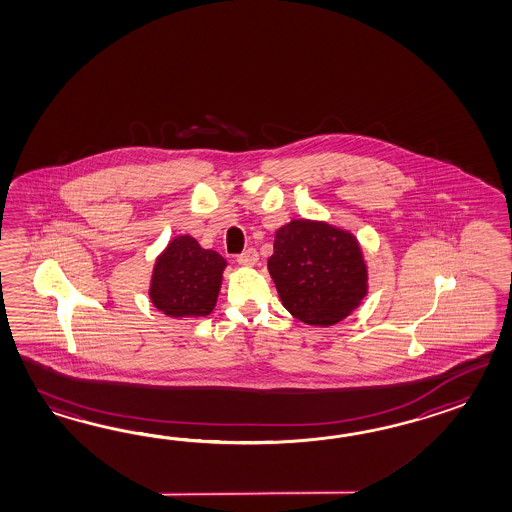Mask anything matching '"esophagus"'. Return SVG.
Here are the masks:
<instances>
[{"instance_id":"1","label":"esophagus","mask_w":512,"mask_h":512,"mask_svg":"<svg viewBox=\"0 0 512 512\" xmlns=\"http://www.w3.org/2000/svg\"><path fill=\"white\" fill-rule=\"evenodd\" d=\"M258 260H260V256H258L256 249H247L238 256V263L243 267H252V265H256Z\"/></svg>"}]
</instances>
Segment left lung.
Listing matches in <instances>:
<instances>
[{
    "instance_id": "obj_1",
    "label": "left lung",
    "mask_w": 512,
    "mask_h": 512,
    "mask_svg": "<svg viewBox=\"0 0 512 512\" xmlns=\"http://www.w3.org/2000/svg\"><path fill=\"white\" fill-rule=\"evenodd\" d=\"M267 269L284 308L313 326L343 321L369 289L356 236L324 221L293 219L280 226Z\"/></svg>"
}]
</instances>
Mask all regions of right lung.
I'll return each mask as SVG.
<instances>
[{
    "instance_id": "add662e5",
    "label": "right lung",
    "mask_w": 512,
    "mask_h": 512,
    "mask_svg": "<svg viewBox=\"0 0 512 512\" xmlns=\"http://www.w3.org/2000/svg\"><path fill=\"white\" fill-rule=\"evenodd\" d=\"M225 267L215 250L203 249L191 236H177L156 258L149 298L169 317H206L214 311Z\"/></svg>"
}]
</instances>
